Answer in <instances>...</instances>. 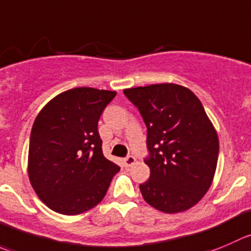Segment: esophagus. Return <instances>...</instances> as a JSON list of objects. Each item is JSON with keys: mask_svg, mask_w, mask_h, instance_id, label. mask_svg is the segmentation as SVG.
<instances>
[{"mask_svg": "<svg viewBox=\"0 0 251 251\" xmlns=\"http://www.w3.org/2000/svg\"><path fill=\"white\" fill-rule=\"evenodd\" d=\"M136 163V158L132 157V155H127L126 158H124V164H125V167H131V165H133Z\"/></svg>", "mask_w": 251, "mask_h": 251, "instance_id": "34e87169", "label": "esophagus"}]
</instances>
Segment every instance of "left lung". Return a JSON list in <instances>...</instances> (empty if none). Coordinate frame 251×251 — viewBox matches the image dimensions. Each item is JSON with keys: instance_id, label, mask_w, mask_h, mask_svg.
I'll list each match as a JSON object with an SVG mask.
<instances>
[{"instance_id": "1", "label": "left lung", "mask_w": 251, "mask_h": 251, "mask_svg": "<svg viewBox=\"0 0 251 251\" xmlns=\"http://www.w3.org/2000/svg\"><path fill=\"white\" fill-rule=\"evenodd\" d=\"M147 126L150 179L140 185L148 205L164 213L193 207L212 184L218 136L198 97L174 83L125 89Z\"/></svg>"}]
</instances>
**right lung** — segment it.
<instances>
[{"instance_id":"1","label":"right lung","mask_w":251,"mask_h":251,"mask_svg":"<svg viewBox=\"0 0 251 251\" xmlns=\"http://www.w3.org/2000/svg\"><path fill=\"white\" fill-rule=\"evenodd\" d=\"M116 92L79 87L51 99L30 133L28 174L41 201L74 216L98 205L120 167L103 155L98 121Z\"/></svg>"}]
</instances>
